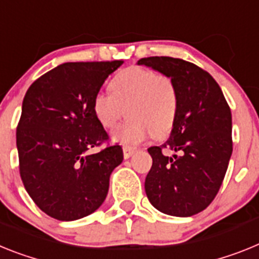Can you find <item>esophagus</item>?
<instances>
[{
  "label": "esophagus",
  "mask_w": 259,
  "mask_h": 259,
  "mask_svg": "<svg viewBox=\"0 0 259 259\" xmlns=\"http://www.w3.org/2000/svg\"><path fill=\"white\" fill-rule=\"evenodd\" d=\"M122 150H123V157H125V159H129V157L137 151V148L132 147V146H123Z\"/></svg>",
  "instance_id": "34e87169"
}]
</instances>
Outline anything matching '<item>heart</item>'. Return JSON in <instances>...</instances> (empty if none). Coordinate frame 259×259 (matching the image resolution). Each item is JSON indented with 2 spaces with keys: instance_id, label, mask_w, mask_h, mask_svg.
<instances>
[{
  "instance_id": "obj_1",
  "label": "heart",
  "mask_w": 259,
  "mask_h": 259,
  "mask_svg": "<svg viewBox=\"0 0 259 259\" xmlns=\"http://www.w3.org/2000/svg\"><path fill=\"white\" fill-rule=\"evenodd\" d=\"M111 94L98 92L92 100V111L104 129H114L125 116L129 120L114 132L121 143H138L152 137L167 136L176 122L179 90L165 74L151 69L130 66L121 70L109 83Z\"/></svg>"
}]
</instances>
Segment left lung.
<instances>
[{
	"mask_svg": "<svg viewBox=\"0 0 259 259\" xmlns=\"http://www.w3.org/2000/svg\"><path fill=\"white\" fill-rule=\"evenodd\" d=\"M138 64L169 75L180 98L169 138L148 148L152 167L146 194L161 212L192 217L207 207L223 184L233 150L231 108L217 80L192 62L161 56ZM168 151L177 154L170 158Z\"/></svg>",
	"mask_w": 259,
	"mask_h": 259,
	"instance_id": "8db88e82",
	"label": "left lung"
}]
</instances>
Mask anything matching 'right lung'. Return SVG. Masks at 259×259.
<instances>
[{
    "instance_id": "add662e5",
    "label": "right lung",
    "mask_w": 259,
    "mask_h": 259,
    "mask_svg": "<svg viewBox=\"0 0 259 259\" xmlns=\"http://www.w3.org/2000/svg\"><path fill=\"white\" fill-rule=\"evenodd\" d=\"M122 60L66 62L27 90L17 126L19 173L36 206L62 222L98 210L107 197L122 148L92 111L94 96ZM107 146L96 154L94 147Z\"/></svg>"
}]
</instances>
